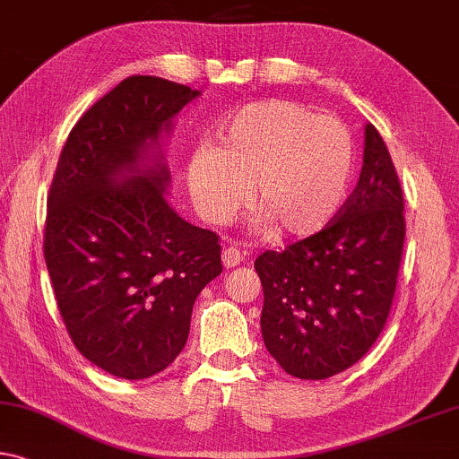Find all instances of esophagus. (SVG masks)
Wrapping results in <instances>:
<instances>
[{"mask_svg":"<svg viewBox=\"0 0 459 459\" xmlns=\"http://www.w3.org/2000/svg\"><path fill=\"white\" fill-rule=\"evenodd\" d=\"M243 261H245V255L241 253V249H238V247L230 245V247H224V249H222L224 267H237V265H241Z\"/></svg>","mask_w":459,"mask_h":459,"instance_id":"obj_1","label":"esophagus"}]
</instances>
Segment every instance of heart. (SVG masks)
I'll use <instances>...</instances> for the list:
<instances>
[{"label":"heart","mask_w":459,"mask_h":459,"mask_svg":"<svg viewBox=\"0 0 459 459\" xmlns=\"http://www.w3.org/2000/svg\"><path fill=\"white\" fill-rule=\"evenodd\" d=\"M216 136L221 147L194 149L186 167L187 190L208 222H229L251 194L259 229L308 237L343 206L355 143L337 116L294 100H261L227 116Z\"/></svg>","instance_id":"1"}]
</instances>
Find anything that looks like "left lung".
<instances>
[{
    "label": "left lung",
    "instance_id": "obj_1",
    "mask_svg": "<svg viewBox=\"0 0 459 459\" xmlns=\"http://www.w3.org/2000/svg\"><path fill=\"white\" fill-rule=\"evenodd\" d=\"M403 187L374 125L337 216L315 235L255 259L261 333L283 372L325 380L369 351L388 321L404 247Z\"/></svg>",
    "mask_w": 459,
    "mask_h": 459
}]
</instances>
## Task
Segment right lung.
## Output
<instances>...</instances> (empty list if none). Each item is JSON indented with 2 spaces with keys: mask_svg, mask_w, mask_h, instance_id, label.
<instances>
[{
  "mask_svg": "<svg viewBox=\"0 0 459 459\" xmlns=\"http://www.w3.org/2000/svg\"><path fill=\"white\" fill-rule=\"evenodd\" d=\"M195 96L169 79L126 77L71 128L50 184L45 259L56 307L79 353L125 380L178 358L195 298L222 272L216 232L165 202L161 157L144 167Z\"/></svg>",
  "mask_w": 459,
  "mask_h": 459,
  "instance_id": "obj_1",
  "label": "right lung"
}]
</instances>
